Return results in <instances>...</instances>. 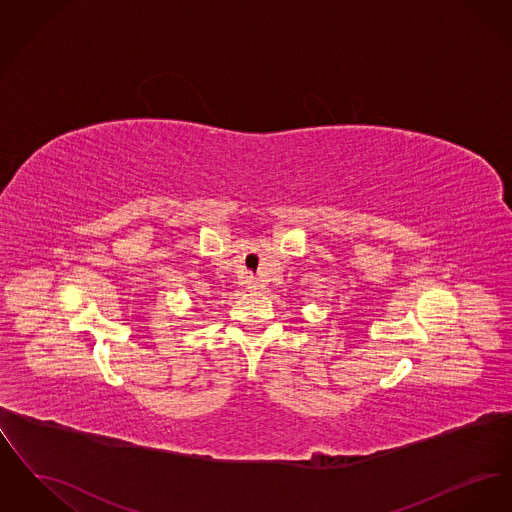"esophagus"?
Segmentation results:
<instances>
[{"mask_svg": "<svg viewBox=\"0 0 512 512\" xmlns=\"http://www.w3.org/2000/svg\"><path fill=\"white\" fill-rule=\"evenodd\" d=\"M244 284L247 286V290H255L257 288V280L253 276H245Z\"/></svg>", "mask_w": 512, "mask_h": 512, "instance_id": "1", "label": "esophagus"}]
</instances>
